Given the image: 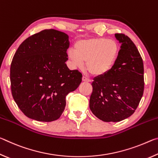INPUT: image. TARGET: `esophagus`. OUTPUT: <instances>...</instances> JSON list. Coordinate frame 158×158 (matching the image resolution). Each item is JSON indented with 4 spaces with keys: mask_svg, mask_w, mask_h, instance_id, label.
<instances>
[{
    "mask_svg": "<svg viewBox=\"0 0 158 158\" xmlns=\"http://www.w3.org/2000/svg\"><path fill=\"white\" fill-rule=\"evenodd\" d=\"M82 81H84V82H90V80L89 79L86 78L85 77H82Z\"/></svg>",
    "mask_w": 158,
    "mask_h": 158,
    "instance_id": "34e87169",
    "label": "esophagus"
}]
</instances>
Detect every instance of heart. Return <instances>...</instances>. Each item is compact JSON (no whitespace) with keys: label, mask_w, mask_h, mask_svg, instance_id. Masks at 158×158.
I'll use <instances>...</instances> for the list:
<instances>
[{"label":"heart","mask_w":158,"mask_h":158,"mask_svg":"<svg viewBox=\"0 0 158 158\" xmlns=\"http://www.w3.org/2000/svg\"><path fill=\"white\" fill-rule=\"evenodd\" d=\"M120 47L118 42L106 37L82 40L77 42L74 50L68 51V56L73 65L85 68L93 76H102L110 70L118 56Z\"/></svg>","instance_id":"heart-1"}]
</instances>
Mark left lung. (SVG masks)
I'll return each mask as SVG.
<instances>
[{"label": "left lung", "instance_id": "obj_1", "mask_svg": "<svg viewBox=\"0 0 158 158\" xmlns=\"http://www.w3.org/2000/svg\"><path fill=\"white\" fill-rule=\"evenodd\" d=\"M121 45L111 69L92 83L89 106L93 114L105 122H118L134 114L144 89L143 63L137 47L130 37L116 33Z\"/></svg>", "mask_w": 158, "mask_h": 158}]
</instances>
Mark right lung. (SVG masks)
Listing matches in <instances>:
<instances>
[{
  "label": "right lung",
  "instance_id": "right-lung-1",
  "mask_svg": "<svg viewBox=\"0 0 158 158\" xmlns=\"http://www.w3.org/2000/svg\"><path fill=\"white\" fill-rule=\"evenodd\" d=\"M69 37L54 29L44 30L26 39L10 66L13 98L26 116L42 122L58 119L65 98L82 80L78 70H69L67 49Z\"/></svg>",
  "mask_w": 158,
  "mask_h": 158
}]
</instances>
